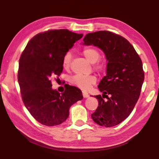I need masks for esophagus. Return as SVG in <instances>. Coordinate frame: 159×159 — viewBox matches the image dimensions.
<instances>
[{"instance_id": "obj_1", "label": "esophagus", "mask_w": 159, "mask_h": 159, "mask_svg": "<svg viewBox=\"0 0 159 159\" xmlns=\"http://www.w3.org/2000/svg\"><path fill=\"white\" fill-rule=\"evenodd\" d=\"M83 96L84 98H87L89 97V94H88L87 92H85V91H83Z\"/></svg>"}]
</instances>
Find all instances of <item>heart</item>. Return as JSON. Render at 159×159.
<instances>
[{
  "mask_svg": "<svg viewBox=\"0 0 159 159\" xmlns=\"http://www.w3.org/2000/svg\"><path fill=\"white\" fill-rule=\"evenodd\" d=\"M83 55L91 63H94V68L99 72L105 70L107 64L105 61L99 60L100 57V52L96 48L93 46H85L82 50ZM71 61V53L67 52L64 54L62 58V66L64 69H68L70 67ZM69 82L76 87L81 88L83 90H88L91 85L95 84L97 78L93 74L80 75L77 74L69 78Z\"/></svg>",
  "mask_w": 159,
  "mask_h": 159,
  "instance_id": "1",
  "label": "heart"
}]
</instances>
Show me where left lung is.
I'll list each match as a JSON object with an SVG mask.
<instances>
[{"mask_svg":"<svg viewBox=\"0 0 159 159\" xmlns=\"http://www.w3.org/2000/svg\"><path fill=\"white\" fill-rule=\"evenodd\" d=\"M83 42L100 48L108 60L107 76L98 85L103 95L95 96L99 106L91 116L99 125L113 127L128 117L138 100L144 80L142 61L127 39L111 31L88 34Z\"/></svg>","mask_w":159,"mask_h":159,"instance_id":"left-lung-1","label":"left lung"}]
</instances>
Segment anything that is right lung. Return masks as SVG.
<instances>
[{"label":"right lung","mask_w":159,"mask_h":159,"mask_svg":"<svg viewBox=\"0 0 159 159\" xmlns=\"http://www.w3.org/2000/svg\"><path fill=\"white\" fill-rule=\"evenodd\" d=\"M82 36L68 29H50L34 36L21 53L17 74L21 98L32 116L43 125L65 121L70 107L83 98L75 86L66 85L61 93L51 88V80L62 72L64 55Z\"/></svg>","instance_id":"obj_1"}]
</instances>
